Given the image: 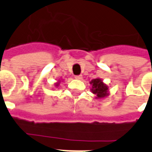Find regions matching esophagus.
Here are the masks:
<instances>
[{"label":"esophagus","mask_w":152,"mask_h":152,"mask_svg":"<svg viewBox=\"0 0 152 152\" xmlns=\"http://www.w3.org/2000/svg\"><path fill=\"white\" fill-rule=\"evenodd\" d=\"M75 79H76V80H81V79H82V76H81V75H79V76H75Z\"/></svg>","instance_id":"esophagus-1"}]
</instances>
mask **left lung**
<instances>
[{
    "label": "left lung",
    "instance_id": "8db88e82",
    "mask_svg": "<svg viewBox=\"0 0 152 152\" xmlns=\"http://www.w3.org/2000/svg\"><path fill=\"white\" fill-rule=\"evenodd\" d=\"M90 83L92 85L91 91L96 95V99H102L108 95V87L102 82L101 79H94Z\"/></svg>",
    "mask_w": 152,
    "mask_h": 152
}]
</instances>
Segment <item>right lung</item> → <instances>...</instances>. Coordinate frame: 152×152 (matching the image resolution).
Segmentation results:
<instances>
[{
  "label": "right lung",
  "instance_id": "right-lung-1",
  "mask_svg": "<svg viewBox=\"0 0 152 152\" xmlns=\"http://www.w3.org/2000/svg\"><path fill=\"white\" fill-rule=\"evenodd\" d=\"M60 81H61V80H59V82H60ZM59 82H57V83H56V84H55V85H56V87H57V86L59 85Z\"/></svg>",
  "mask_w": 152,
  "mask_h": 152
}]
</instances>
